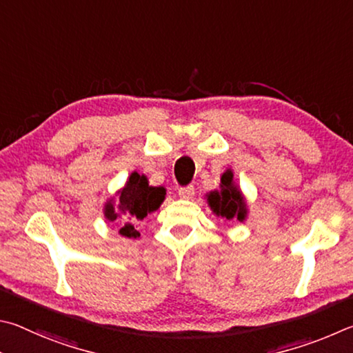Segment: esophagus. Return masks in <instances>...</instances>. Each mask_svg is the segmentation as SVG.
<instances>
[{
	"instance_id": "obj_1",
	"label": "esophagus",
	"mask_w": 353,
	"mask_h": 353,
	"mask_svg": "<svg viewBox=\"0 0 353 353\" xmlns=\"http://www.w3.org/2000/svg\"><path fill=\"white\" fill-rule=\"evenodd\" d=\"M194 194H195L194 186H186V188H181L180 190H178V195H180V199H184V200L192 199Z\"/></svg>"
}]
</instances>
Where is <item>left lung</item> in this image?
Listing matches in <instances>:
<instances>
[{
	"label": "left lung",
	"instance_id": "obj_1",
	"mask_svg": "<svg viewBox=\"0 0 353 353\" xmlns=\"http://www.w3.org/2000/svg\"><path fill=\"white\" fill-rule=\"evenodd\" d=\"M208 206L214 215L228 221L243 223L248 219L250 209L245 195L239 184L234 180L232 169H226L220 176V188L205 195Z\"/></svg>",
	"mask_w": 353,
	"mask_h": 353
}]
</instances>
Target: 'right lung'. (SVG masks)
<instances>
[{
    "instance_id": "add662e5",
    "label": "right lung",
    "mask_w": 353,
    "mask_h": 353,
    "mask_svg": "<svg viewBox=\"0 0 353 353\" xmlns=\"http://www.w3.org/2000/svg\"><path fill=\"white\" fill-rule=\"evenodd\" d=\"M165 200V188L150 186L144 173L132 172L123 186L105 201L103 217L114 221L119 234L127 239H138V228L148 214L157 212Z\"/></svg>"
}]
</instances>
